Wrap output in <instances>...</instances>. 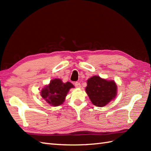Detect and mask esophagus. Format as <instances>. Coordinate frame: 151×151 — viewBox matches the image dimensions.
I'll return each mask as SVG.
<instances>
[{
  "instance_id": "esophagus-1",
  "label": "esophagus",
  "mask_w": 151,
  "mask_h": 151,
  "mask_svg": "<svg viewBox=\"0 0 151 151\" xmlns=\"http://www.w3.org/2000/svg\"><path fill=\"white\" fill-rule=\"evenodd\" d=\"M75 87L76 88H81V83L80 82H76L75 83Z\"/></svg>"
}]
</instances>
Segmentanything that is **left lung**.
Returning <instances> with one entry per match:
<instances>
[{
  "mask_svg": "<svg viewBox=\"0 0 151 151\" xmlns=\"http://www.w3.org/2000/svg\"><path fill=\"white\" fill-rule=\"evenodd\" d=\"M86 91L93 104L102 107L115 97L117 86L114 81H108L100 76H94L88 80Z\"/></svg>",
  "mask_w": 151,
  "mask_h": 151,
  "instance_id": "obj_1",
  "label": "left lung"
}]
</instances>
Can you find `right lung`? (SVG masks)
I'll return each mask as SVG.
<instances>
[{"label":"right lung","instance_id":"add662e5","mask_svg":"<svg viewBox=\"0 0 151 151\" xmlns=\"http://www.w3.org/2000/svg\"><path fill=\"white\" fill-rule=\"evenodd\" d=\"M74 86L69 82L63 83L59 78L53 79L41 91V95L48 103L54 106L62 104L69 89Z\"/></svg>","mask_w":151,"mask_h":151}]
</instances>
